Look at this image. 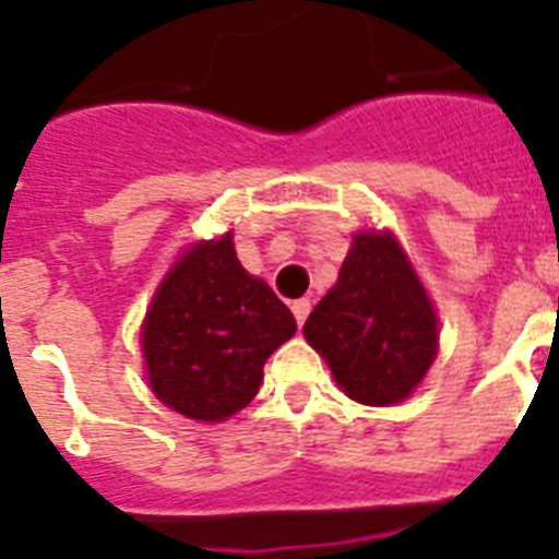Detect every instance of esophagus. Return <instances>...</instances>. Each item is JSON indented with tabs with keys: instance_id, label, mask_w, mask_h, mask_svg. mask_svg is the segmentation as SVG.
I'll use <instances>...</instances> for the list:
<instances>
[{
	"instance_id": "34e87169",
	"label": "esophagus",
	"mask_w": 559,
	"mask_h": 559,
	"mask_svg": "<svg viewBox=\"0 0 559 559\" xmlns=\"http://www.w3.org/2000/svg\"><path fill=\"white\" fill-rule=\"evenodd\" d=\"M290 310H294L296 324H305V319H308L310 313V299H294V302H290Z\"/></svg>"
}]
</instances>
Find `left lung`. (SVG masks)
I'll list each match as a JSON object with an SVG mask.
<instances>
[{"mask_svg": "<svg viewBox=\"0 0 559 559\" xmlns=\"http://www.w3.org/2000/svg\"><path fill=\"white\" fill-rule=\"evenodd\" d=\"M305 338L364 406H392L426 378L437 313L392 235H355L338 283L305 322Z\"/></svg>", "mask_w": 559, "mask_h": 559, "instance_id": "1", "label": "left lung"}]
</instances>
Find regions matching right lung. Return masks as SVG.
I'll use <instances>...</instances> for the list:
<instances>
[{
  "label": "right lung",
  "mask_w": 559,
  "mask_h": 559,
  "mask_svg": "<svg viewBox=\"0 0 559 559\" xmlns=\"http://www.w3.org/2000/svg\"><path fill=\"white\" fill-rule=\"evenodd\" d=\"M294 333V313L237 263L231 235L199 243L147 310V380L173 412L218 423L249 406L269 355Z\"/></svg>",
  "instance_id": "1"
}]
</instances>
